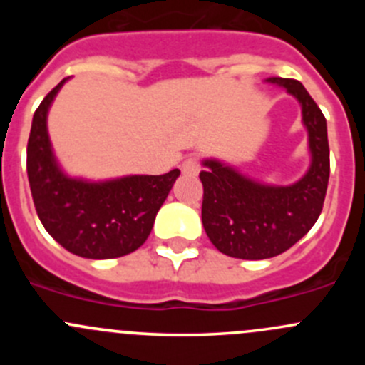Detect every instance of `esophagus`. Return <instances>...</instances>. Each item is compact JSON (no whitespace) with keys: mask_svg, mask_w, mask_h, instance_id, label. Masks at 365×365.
<instances>
[{"mask_svg":"<svg viewBox=\"0 0 365 365\" xmlns=\"http://www.w3.org/2000/svg\"><path fill=\"white\" fill-rule=\"evenodd\" d=\"M182 173L187 176H196L200 173V160L196 157H189V159L183 160Z\"/></svg>","mask_w":365,"mask_h":365,"instance_id":"obj_1","label":"esophagus"}]
</instances>
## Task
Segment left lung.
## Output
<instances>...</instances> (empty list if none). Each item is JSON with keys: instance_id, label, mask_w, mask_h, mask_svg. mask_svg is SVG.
I'll list each match as a JSON object with an SVG mask.
<instances>
[{"instance_id": "obj_1", "label": "left lung", "mask_w": 365, "mask_h": 365, "mask_svg": "<svg viewBox=\"0 0 365 365\" xmlns=\"http://www.w3.org/2000/svg\"><path fill=\"white\" fill-rule=\"evenodd\" d=\"M267 83L284 88L300 104L311 164L292 185H270L222 160H203L205 231L220 252L240 259H267L295 245L318 220L329 185L330 150L323 113L298 81L268 77Z\"/></svg>"}]
</instances>
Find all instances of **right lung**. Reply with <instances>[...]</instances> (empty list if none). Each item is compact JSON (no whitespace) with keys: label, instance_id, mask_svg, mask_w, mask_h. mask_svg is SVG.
Masks as SVG:
<instances>
[{"label":"right lung","instance_id":"right-lung-1","mask_svg":"<svg viewBox=\"0 0 365 365\" xmlns=\"http://www.w3.org/2000/svg\"><path fill=\"white\" fill-rule=\"evenodd\" d=\"M67 81L68 77L51 90L33 114L28 139L33 203L47 233L76 256H125L146 242L180 169L159 176L128 175L101 182L68 176L54 155L47 132V114Z\"/></svg>","mask_w":365,"mask_h":365}]
</instances>
